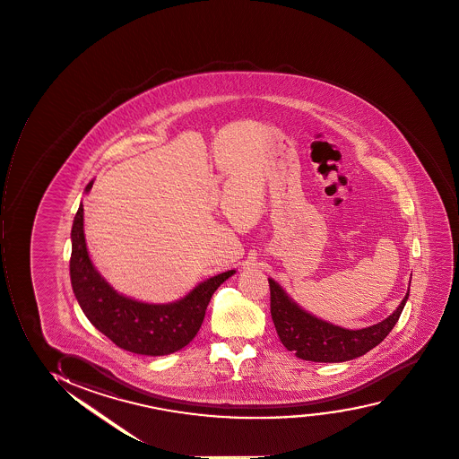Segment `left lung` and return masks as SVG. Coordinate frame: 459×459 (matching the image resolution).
Masks as SVG:
<instances>
[{
  "label": "left lung",
  "mask_w": 459,
  "mask_h": 459,
  "mask_svg": "<svg viewBox=\"0 0 459 459\" xmlns=\"http://www.w3.org/2000/svg\"><path fill=\"white\" fill-rule=\"evenodd\" d=\"M268 281L271 317L277 336L298 358L313 362H345L359 358L379 345L399 321L410 293L409 290L394 313L379 324L362 330H347L309 315L293 299L288 298L279 283L273 279Z\"/></svg>",
  "instance_id": "8db88e82"
}]
</instances>
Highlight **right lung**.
<instances>
[{
	"label": "right lung",
	"mask_w": 459,
	"mask_h": 459,
	"mask_svg": "<svg viewBox=\"0 0 459 459\" xmlns=\"http://www.w3.org/2000/svg\"><path fill=\"white\" fill-rule=\"evenodd\" d=\"M94 180L86 186L91 191ZM71 283L91 324L117 347L144 356H165L182 350L202 326L212 294L236 271L206 279L171 304H146L117 293L89 259L83 231V204L74 217Z\"/></svg>",
	"instance_id": "1"
}]
</instances>
